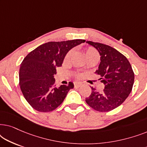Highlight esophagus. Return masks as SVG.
<instances>
[{
	"label": "esophagus",
	"instance_id": "34e87169",
	"mask_svg": "<svg viewBox=\"0 0 147 147\" xmlns=\"http://www.w3.org/2000/svg\"><path fill=\"white\" fill-rule=\"evenodd\" d=\"M81 86L82 83H80V82H75V83H74V86H75L76 88H79Z\"/></svg>",
	"mask_w": 147,
	"mask_h": 147
}]
</instances>
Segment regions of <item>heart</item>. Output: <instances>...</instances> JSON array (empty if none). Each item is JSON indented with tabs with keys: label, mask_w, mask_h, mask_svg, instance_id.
Returning a JSON list of instances; mask_svg holds the SVG:
<instances>
[{
	"label": "heart",
	"mask_w": 147,
	"mask_h": 147,
	"mask_svg": "<svg viewBox=\"0 0 147 147\" xmlns=\"http://www.w3.org/2000/svg\"><path fill=\"white\" fill-rule=\"evenodd\" d=\"M74 53V51L73 50H70L67 52V53L66 54L65 57V61H69V59L71 58V57L73 55ZM85 55L86 59H88L92 57H99V54H98V51H96V49H94L93 47H88L86 49V51H85ZM75 77L77 78V79H80V78H82V74H77L75 75Z\"/></svg>",
	"instance_id": "1"
}]
</instances>
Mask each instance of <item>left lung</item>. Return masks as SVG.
I'll return each instance as SVG.
<instances>
[{
	"mask_svg": "<svg viewBox=\"0 0 147 147\" xmlns=\"http://www.w3.org/2000/svg\"><path fill=\"white\" fill-rule=\"evenodd\" d=\"M99 52L100 63L95 73L105 85L102 92L91 87L92 93L86 102L96 111L105 112L115 109L123 103L132 91L134 74L125 56L106 44L88 41Z\"/></svg>",
	"mask_w": 147,
	"mask_h": 147,
	"instance_id": "8db88e82",
	"label": "left lung"
}]
</instances>
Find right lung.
<instances>
[{
    "label": "right lung",
    "mask_w": 147,
    "mask_h": 147,
    "mask_svg": "<svg viewBox=\"0 0 147 147\" xmlns=\"http://www.w3.org/2000/svg\"><path fill=\"white\" fill-rule=\"evenodd\" d=\"M84 39L50 41L30 52L22 61L19 69V86L24 97L38 112H48L56 109L74 88L68 85L56 87L54 74L61 67L68 51L84 43Z\"/></svg>",
    "instance_id": "1"
}]
</instances>
